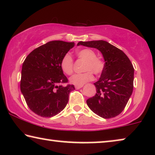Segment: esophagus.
I'll list each match as a JSON object with an SVG mask.
<instances>
[{
    "mask_svg": "<svg viewBox=\"0 0 155 155\" xmlns=\"http://www.w3.org/2000/svg\"><path fill=\"white\" fill-rule=\"evenodd\" d=\"M82 85H81V86H75L76 90H79V89L82 88Z\"/></svg>",
    "mask_w": 155,
    "mask_h": 155,
    "instance_id": "1",
    "label": "esophagus"
}]
</instances>
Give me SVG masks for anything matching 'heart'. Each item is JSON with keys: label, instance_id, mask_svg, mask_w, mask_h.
Listing matches in <instances>:
<instances>
[{"label": "heart", "instance_id": "b5f03b06", "mask_svg": "<svg viewBox=\"0 0 155 155\" xmlns=\"http://www.w3.org/2000/svg\"><path fill=\"white\" fill-rule=\"evenodd\" d=\"M77 56L80 59L85 61L84 70L87 71L83 73L75 74L70 78V82L76 86H81L86 82L93 80L92 72L96 75L101 73L104 64L100 58H97L94 51L90 48L79 50L77 51ZM61 68L66 75H71L73 71V58L70 54H66L61 61Z\"/></svg>", "mask_w": 155, "mask_h": 155}]
</instances>
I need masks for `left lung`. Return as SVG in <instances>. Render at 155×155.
I'll use <instances>...</instances> for the list:
<instances>
[{"label": "left lung", "instance_id": "1", "mask_svg": "<svg viewBox=\"0 0 155 155\" xmlns=\"http://www.w3.org/2000/svg\"><path fill=\"white\" fill-rule=\"evenodd\" d=\"M80 45L98 49L105 62L101 77L94 83L96 94L87 100V104L101 118L116 117L124 111L133 92L134 68L130 59L104 40L80 41Z\"/></svg>", "mask_w": 155, "mask_h": 155}]
</instances>
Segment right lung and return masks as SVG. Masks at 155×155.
Instances as JSON below:
<instances>
[{"instance_id": "right-lung-1", "label": "right lung", "mask_w": 155, "mask_h": 155, "mask_svg": "<svg viewBox=\"0 0 155 155\" xmlns=\"http://www.w3.org/2000/svg\"><path fill=\"white\" fill-rule=\"evenodd\" d=\"M74 42L52 41L33 50L22 64L20 90L31 111L52 117L64 109L74 85L64 87L68 79L61 68L63 57Z\"/></svg>"}]
</instances>
